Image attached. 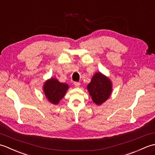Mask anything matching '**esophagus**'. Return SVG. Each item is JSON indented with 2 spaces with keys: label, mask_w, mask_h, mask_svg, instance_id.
Instances as JSON below:
<instances>
[{
  "label": "esophagus",
  "mask_w": 155,
  "mask_h": 155,
  "mask_svg": "<svg viewBox=\"0 0 155 155\" xmlns=\"http://www.w3.org/2000/svg\"><path fill=\"white\" fill-rule=\"evenodd\" d=\"M81 83H78V82H74V85L76 87H78L80 86Z\"/></svg>",
  "instance_id": "esophagus-1"
}]
</instances>
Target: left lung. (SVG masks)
<instances>
[{"instance_id":"left-lung-1","label":"left lung","mask_w":155,"mask_h":155,"mask_svg":"<svg viewBox=\"0 0 155 155\" xmlns=\"http://www.w3.org/2000/svg\"><path fill=\"white\" fill-rule=\"evenodd\" d=\"M88 91L94 103L99 105L106 101L112 91L110 81L101 72H97L87 86Z\"/></svg>"}]
</instances>
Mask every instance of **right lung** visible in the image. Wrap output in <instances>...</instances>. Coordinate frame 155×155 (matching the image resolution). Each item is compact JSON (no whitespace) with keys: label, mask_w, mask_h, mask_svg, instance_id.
I'll use <instances>...</instances> for the list:
<instances>
[{"label":"right lung","mask_w":155,"mask_h":155,"mask_svg":"<svg viewBox=\"0 0 155 155\" xmlns=\"http://www.w3.org/2000/svg\"><path fill=\"white\" fill-rule=\"evenodd\" d=\"M68 88V86L67 84L61 83L56 78H51L46 82L43 89L48 101L57 104L64 97Z\"/></svg>","instance_id":"1"}]
</instances>
